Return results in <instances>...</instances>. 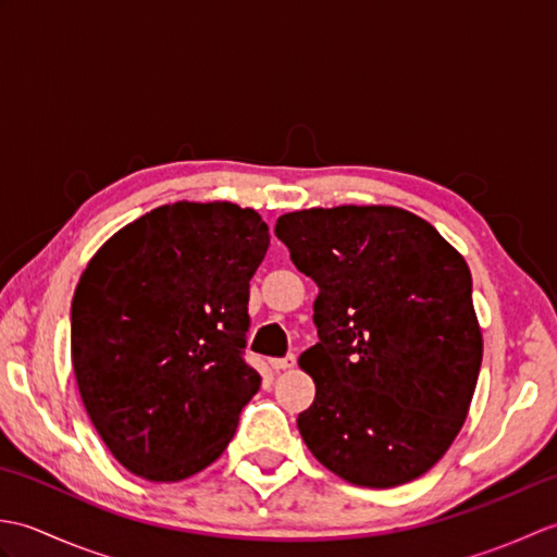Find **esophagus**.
Returning a JSON list of instances; mask_svg holds the SVG:
<instances>
[{
  "label": "esophagus",
  "instance_id": "obj_1",
  "mask_svg": "<svg viewBox=\"0 0 557 557\" xmlns=\"http://www.w3.org/2000/svg\"><path fill=\"white\" fill-rule=\"evenodd\" d=\"M294 363H297V357H294V354H287V357L270 359L272 371H287V369H294Z\"/></svg>",
  "mask_w": 557,
  "mask_h": 557
}]
</instances>
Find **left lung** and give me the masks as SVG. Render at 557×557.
Segmentation results:
<instances>
[{"label":"left lung","instance_id":"left-lung-1","mask_svg":"<svg viewBox=\"0 0 557 557\" xmlns=\"http://www.w3.org/2000/svg\"><path fill=\"white\" fill-rule=\"evenodd\" d=\"M275 234L318 285V342L299 359L315 383L297 419L306 447L354 486L419 479L453 445L479 381L467 260L393 206L287 212Z\"/></svg>","mask_w":557,"mask_h":557}]
</instances>
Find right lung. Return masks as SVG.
<instances>
[{"instance_id": "obj_1", "label": "right lung", "mask_w": 557, "mask_h": 557, "mask_svg": "<svg viewBox=\"0 0 557 557\" xmlns=\"http://www.w3.org/2000/svg\"><path fill=\"white\" fill-rule=\"evenodd\" d=\"M268 224L234 203H172L90 258L71 301V363L122 467L182 481L212 465L260 387L244 359L248 282Z\"/></svg>"}]
</instances>
